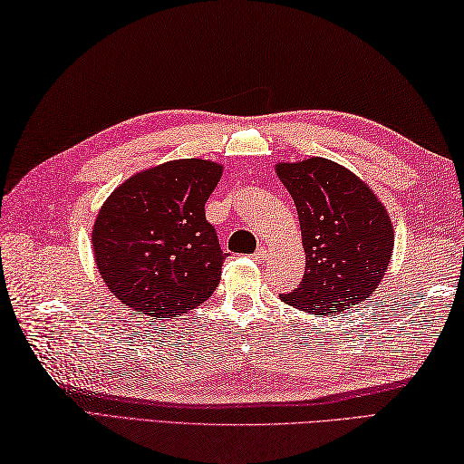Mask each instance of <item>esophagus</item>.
I'll use <instances>...</instances> for the list:
<instances>
[{"label": "esophagus", "instance_id": "34e87169", "mask_svg": "<svg viewBox=\"0 0 464 464\" xmlns=\"http://www.w3.org/2000/svg\"><path fill=\"white\" fill-rule=\"evenodd\" d=\"M252 258L256 260V262H264V260H266V248H264V246H260V248H258L256 252H254Z\"/></svg>", "mask_w": 464, "mask_h": 464}]
</instances>
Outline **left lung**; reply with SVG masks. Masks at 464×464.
Instances as JSON below:
<instances>
[{"label":"left lung","instance_id":"obj_1","mask_svg":"<svg viewBox=\"0 0 464 464\" xmlns=\"http://www.w3.org/2000/svg\"><path fill=\"white\" fill-rule=\"evenodd\" d=\"M276 174L296 204L306 252L302 282L282 300L330 316L372 296L394 246L382 202L351 169L326 158L282 162Z\"/></svg>","mask_w":464,"mask_h":464}]
</instances>
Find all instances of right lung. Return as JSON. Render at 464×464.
Returning <instances> with one entry per match:
<instances>
[{"instance_id": "add662e5", "label": "right lung", "mask_w": 464, "mask_h": 464, "mask_svg": "<svg viewBox=\"0 0 464 464\" xmlns=\"http://www.w3.org/2000/svg\"><path fill=\"white\" fill-rule=\"evenodd\" d=\"M222 166L172 160L126 179L93 224V258L110 292L136 314L182 316L212 296L228 254L204 204Z\"/></svg>"}]
</instances>
